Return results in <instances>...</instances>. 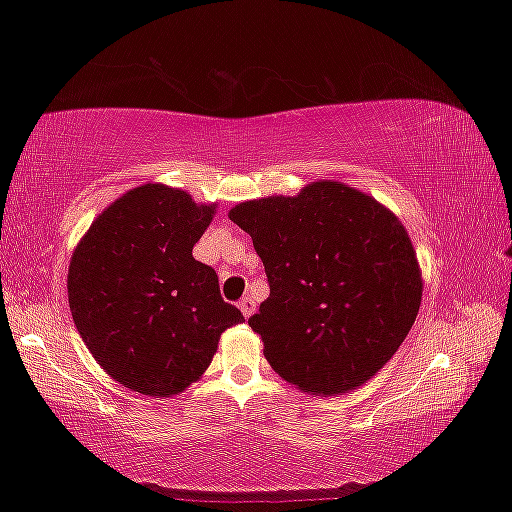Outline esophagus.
Masks as SVG:
<instances>
[{
  "mask_svg": "<svg viewBox=\"0 0 512 512\" xmlns=\"http://www.w3.org/2000/svg\"><path fill=\"white\" fill-rule=\"evenodd\" d=\"M255 300L250 298V296H246V298H241V302H239V309H241V314H244L246 318H250L255 314Z\"/></svg>",
  "mask_w": 512,
  "mask_h": 512,
  "instance_id": "obj_1",
  "label": "esophagus"
}]
</instances>
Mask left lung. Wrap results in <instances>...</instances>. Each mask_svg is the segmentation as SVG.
I'll list each match as a JSON object with an SVG mask.
<instances>
[{
	"mask_svg": "<svg viewBox=\"0 0 512 512\" xmlns=\"http://www.w3.org/2000/svg\"><path fill=\"white\" fill-rule=\"evenodd\" d=\"M228 216L253 237L264 262L271 296L248 325L277 375L323 397L377 375L422 300L418 257L402 221L334 180L298 196L239 203Z\"/></svg>",
	"mask_w": 512,
	"mask_h": 512,
	"instance_id": "obj_1",
	"label": "left lung"
}]
</instances>
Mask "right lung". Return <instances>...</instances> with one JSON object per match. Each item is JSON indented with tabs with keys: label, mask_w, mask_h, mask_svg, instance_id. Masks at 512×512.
Segmentation results:
<instances>
[{
	"label": "right lung",
	"mask_w": 512,
	"mask_h": 512,
	"mask_svg": "<svg viewBox=\"0 0 512 512\" xmlns=\"http://www.w3.org/2000/svg\"><path fill=\"white\" fill-rule=\"evenodd\" d=\"M214 205L142 185L94 219L67 273L74 325L92 357L131 391L183 393L201 379L225 329L244 320L192 250Z\"/></svg>",
	"instance_id": "add662e5"
}]
</instances>
